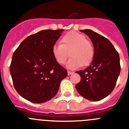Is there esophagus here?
Segmentation results:
<instances>
[{
  "label": "esophagus",
  "mask_w": 129,
  "mask_h": 129,
  "mask_svg": "<svg viewBox=\"0 0 129 129\" xmlns=\"http://www.w3.org/2000/svg\"><path fill=\"white\" fill-rule=\"evenodd\" d=\"M73 73H73V72H71V71H68V72H67V74H68L69 76L71 75V74H73Z\"/></svg>",
  "instance_id": "34e87169"
}]
</instances>
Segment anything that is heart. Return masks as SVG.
<instances>
[{"instance_id":"1","label":"heart","mask_w":129,"mask_h":129,"mask_svg":"<svg viewBox=\"0 0 129 129\" xmlns=\"http://www.w3.org/2000/svg\"><path fill=\"white\" fill-rule=\"evenodd\" d=\"M55 60L59 64H64L69 51L71 58L67 63L69 69H76L82 65L86 66L92 62L94 56L92 44L84 35L78 32H68L61 39V44H55L51 49Z\"/></svg>"}]
</instances>
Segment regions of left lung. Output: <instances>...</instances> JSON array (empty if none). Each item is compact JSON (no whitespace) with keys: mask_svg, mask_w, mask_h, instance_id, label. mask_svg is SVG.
<instances>
[{"mask_svg":"<svg viewBox=\"0 0 129 129\" xmlns=\"http://www.w3.org/2000/svg\"><path fill=\"white\" fill-rule=\"evenodd\" d=\"M80 31L92 41L94 56L91 64L85 70L76 72L81 76L76 88L84 98L98 101L109 95L116 85L120 73V56L106 37L90 29Z\"/></svg>","mask_w":129,"mask_h":129,"instance_id":"left-lung-1","label":"left lung"}]
</instances>
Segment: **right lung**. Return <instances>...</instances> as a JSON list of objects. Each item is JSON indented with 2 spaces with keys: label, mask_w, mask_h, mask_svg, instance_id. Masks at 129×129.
<instances>
[{
  "label": "right lung",
  "mask_w": 129,
  "mask_h": 129,
  "mask_svg": "<svg viewBox=\"0 0 129 129\" xmlns=\"http://www.w3.org/2000/svg\"><path fill=\"white\" fill-rule=\"evenodd\" d=\"M64 30H43L24 39L12 57L10 73L16 90L34 103L49 101L58 91L67 71L51 49Z\"/></svg>",
  "instance_id": "right-lung-1"
}]
</instances>
